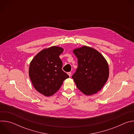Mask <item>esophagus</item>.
Instances as JSON below:
<instances>
[{"instance_id": "34e87169", "label": "esophagus", "mask_w": 134, "mask_h": 134, "mask_svg": "<svg viewBox=\"0 0 134 134\" xmlns=\"http://www.w3.org/2000/svg\"><path fill=\"white\" fill-rule=\"evenodd\" d=\"M68 75H69V77H70V76H71V72H68Z\"/></svg>"}]
</instances>
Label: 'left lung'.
<instances>
[{
  "label": "left lung",
  "instance_id": "obj_1",
  "mask_svg": "<svg viewBox=\"0 0 134 134\" xmlns=\"http://www.w3.org/2000/svg\"><path fill=\"white\" fill-rule=\"evenodd\" d=\"M73 52L78 59V67L72 76L76 86L86 95L97 93L109 78L106 59L96 49L86 46L75 49Z\"/></svg>",
  "mask_w": 134,
  "mask_h": 134
}]
</instances>
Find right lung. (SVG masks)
Segmentation results:
<instances>
[{"instance_id":"obj_1","label":"right lung","mask_w":134,"mask_h":134,"mask_svg":"<svg viewBox=\"0 0 134 134\" xmlns=\"http://www.w3.org/2000/svg\"><path fill=\"white\" fill-rule=\"evenodd\" d=\"M64 51L60 47L52 46L42 50L30 64L29 77L34 88L46 97L58 91L69 76L62 70L59 55Z\"/></svg>"}]
</instances>
